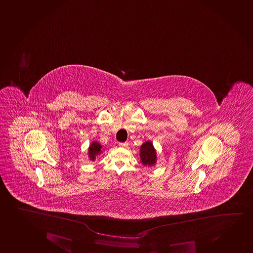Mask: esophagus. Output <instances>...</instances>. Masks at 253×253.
<instances>
[{"instance_id": "obj_1", "label": "esophagus", "mask_w": 253, "mask_h": 253, "mask_svg": "<svg viewBox=\"0 0 253 253\" xmlns=\"http://www.w3.org/2000/svg\"><path fill=\"white\" fill-rule=\"evenodd\" d=\"M119 146H120V147H127V146H128V142L126 141V142L119 143Z\"/></svg>"}]
</instances>
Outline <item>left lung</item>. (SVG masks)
<instances>
[{
  "label": "left lung",
  "mask_w": 253,
  "mask_h": 253,
  "mask_svg": "<svg viewBox=\"0 0 253 253\" xmlns=\"http://www.w3.org/2000/svg\"><path fill=\"white\" fill-rule=\"evenodd\" d=\"M140 157L141 164L145 166H154L157 162V152L151 141H146L140 146Z\"/></svg>",
  "instance_id": "left-lung-1"
}]
</instances>
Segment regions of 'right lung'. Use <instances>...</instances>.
I'll use <instances>...</instances> for the list:
<instances>
[{"label": "right lung", "mask_w": 253, "mask_h": 253, "mask_svg": "<svg viewBox=\"0 0 253 253\" xmlns=\"http://www.w3.org/2000/svg\"><path fill=\"white\" fill-rule=\"evenodd\" d=\"M101 152H102V146L101 144L97 141H93L89 145V150H88L89 160L95 161L96 157L101 154Z\"/></svg>", "instance_id": "1"}]
</instances>
